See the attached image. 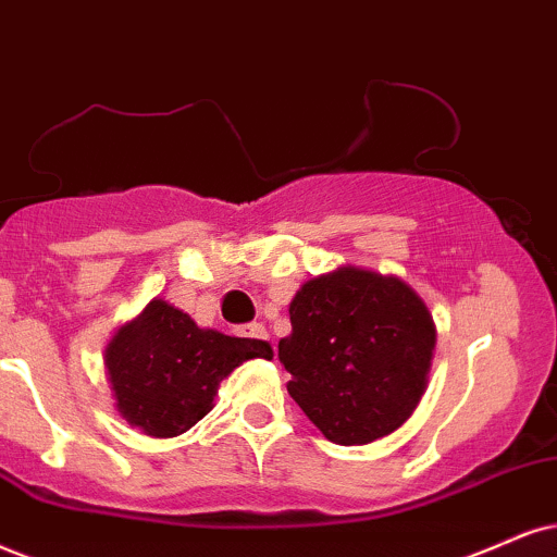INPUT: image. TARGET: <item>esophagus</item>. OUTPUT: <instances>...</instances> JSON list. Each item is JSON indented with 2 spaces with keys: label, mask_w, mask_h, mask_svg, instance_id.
Returning <instances> with one entry per match:
<instances>
[{
  "label": "esophagus",
  "mask_w": 557,
  "mask_h": 557,
  "mask_svg": "<svg viewBox=\"0 0 557 557\" xmlns=\"http://www.w3.org/2000/svg\"><path fill=\"white\" fill-rule=\"evenodd\" d=\"M239 335H243V338L271 341V338H268V331H265V325H263V322H252V325H245V327H239Z\"/></svg>",
  "instance_id": "esophagus-1"
}]
</instances>
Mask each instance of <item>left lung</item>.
Masks as SVG:
<instances>
[{
    "mask_svg": "<svg viewBox=\"0 0 557 557\" xmlns=\"http://www.w3.org/2000/svg\"><path fill=\"white\" fill-rule=\"evenodd\" d=\"M278 359L289 395L335 444L393 434L421 400L436 327L425 301L397 276L343 265L307 281L289 305Z\"/></svg>",
    "mask_w": 557,
    "mask_h": 557,
    "instance_id": "1",
    "label": "left lung"
}]
</instances>
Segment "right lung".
I'll use <instances>...</instances> for the list:
<instances>
[{
    "instance_id": "1",
    "label": "right lung",
    "mask_w": 557,
    "mask_h": 557,
    "mask_svg": "<svg viewBox=\"0 0 557 557\" xmlns=\"http://www.w3.org/2000/svg\"><path fill=\"white\" fill-rule=\"evenodd\" d=\"M265 341L198 327L190 314L152 299L106 348L115 408L147 436H181L214 405L219 382L247 359H271Z\"/></svg>"
}]
</instances>
